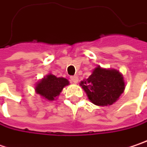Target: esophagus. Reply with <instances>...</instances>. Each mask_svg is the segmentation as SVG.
I'll return each mask as SVG.
<instances>
[{
	"mask_svg": "<svg viewBox=\"0 0 147 147\" xmlns=\"http://www.w3.org/2000/svg\"><path fill=\"white\" fill-rule=\"evenodd\" d=\"M78 80H79V78L77 77V76H71V81L72 82V83H74V84H76L77 82H78Z\"/></svg>",
	"mask_w": 147,
	"mask_h": 147,
	"instance_id": "34e87169",
	"label": "esophagus"
}]
</instances>
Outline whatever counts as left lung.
I'll return each mask as SVG.
<instances>
[{"label": "left lung", "instance_id": "left-lung-1", "mask_svg": "<svg viewBox=\"0 0 147 147\" xmlns=\"http://www.w3.org/2000/svg\"><path fill=\"white\" fill-rule=\"evenodd\" d=\"M90 102L97 106H109L115 103L124 92L123 74L115 69L98 66L92 74L80 83Z\"/></svg>", "mask_w": 147, "mask_h": 147}]
</instances>
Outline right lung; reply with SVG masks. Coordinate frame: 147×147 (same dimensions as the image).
<instances>
[{
	"label": "right lung",
	"instance_id": "1",
	"mask_svg": "<svg viewBox=\"0 0 147 147\" xmlns=\"http://www.w3.org/2000/svg\"><path fill=\"white\" fill-rule=\"evenodd\" d=\"M69 84V80L66 78L57 77L49 73L36 84L34 90L36 94H39L42 99L47 101H53L60 95L63 88Z\"/></svg>",
	"mask_w": 147,
	"mask_h": 147
}]
</instances>
